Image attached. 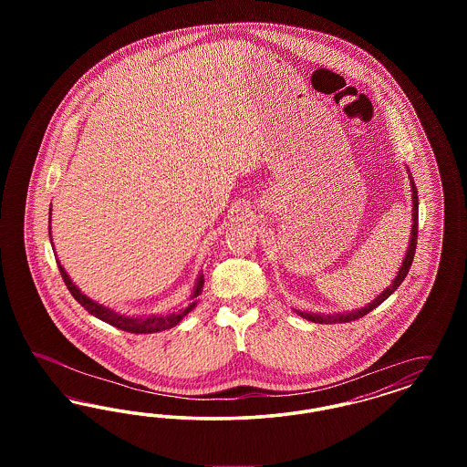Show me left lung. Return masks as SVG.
<instances>
[{
    "label": "left lung",
    "instance_id": "left-lung-1",
    "mask_svg": "<svg viewBox=\"0 0 467 467\" xmlns=\"http://www.w3.org/2000/svg\"><path fill=\"white\" fill-rule=\"evenodd\" d=\"M411 192H413V225H411V240L408 244V252H406V257L402 261V266H400L398 276L394 278L392 285L389 289L383 290L377 299L368 305L366 308L362 310L352 311V313H337V315H311V313H301L305 318H308L311 322H318V324H337V322H352V320H358L360 317L368 315L369 311L375 310L378 305H381L394 290L398 289L400 285V282L406 278L411 263H413V257H415V248H417V238H419V196H417V187H415V182L411 180Z\"/></svg>",
    "mask_w": 467,
    "mask_h": 467
}]
</instances>
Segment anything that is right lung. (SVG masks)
I'll use <instances>...</instances> for the list:
<instances>
[{
    "mask_svg": "<svg viewBox=\"0 0 467 467\" xmlns=\"http://www.w3.org/2000/svg\"><path fill=\"white\" fill-rule=\"evenodd\" d=\"M48 229H50V227H48ZM57 267H59V271H61V276H63V280H65V284H67V290L71 292V296H73L86 310L89 311L90 315L98 317L99 320L110 324V326L117 327V329H122V331H126V333L150 334L159 333V331H164V329H170V327L177 326L178 322L196 306V303H191L185 310H180L178 313H171V315H164V317H145V318H138V317H136V318H133V317L117 315L115 311L109 310V308H105V306H101V305L90 301L89 297H86L80 290L77 289V287L73 285V282L69 280L65 267L61 266L59 261H57ZM202 285H204V278H202V275H201L200 280H198V284H196L194 294H192V299L200 296Z\"/></svg>",
    "mask_w": 467,
    "mask_h": 467,
    "instance_id": "1",
    "label": "right lung"
}]
</instances>
